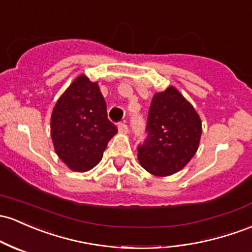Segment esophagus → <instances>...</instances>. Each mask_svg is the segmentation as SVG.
I'll return each mask as SVG.
<instances>
[{
	"label": "esophagus",
	"instance_id": "esophagus-1",
	"mask_svg": "<svg viewBox=\"0 0 252 252\" xmlns=\"http://www.w3.org/2000/svg\"><path fill=\"white\" fill-rule=\"evenodd\" d=\"M118 131H120L121 134H128L129 131L128 126H126V123H120L118 124Z\"/></svg>",
	"mask_w": 252,
	"mask_h": 252
}]
</instances>
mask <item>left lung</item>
I'll return each instance as SVG.
<instances>
[{
	"instance_id": "1",
	"label": "left lung",
	"mask_w": 252,
	"mask_h": 252,
	"mask_svg": "<svg viewBox=\"0 0 252 252\" xmlns=\"http://www.w3.org/2000/svg\"><path fill=\"white\" fill-rule=\"evenodd\" d=\"M148 136L139 146L137 159L151 175L179 172L200 145L202 122L195 107L173 86L153 95L147 121Z\"/></svg>"
}]
</instances>
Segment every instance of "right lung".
<instances>
[{"mask_svg": "<svg viewBox=\"0 0 252 252\" xmlns=\"http://www.w3.org/2000/svg\"><path fill=\"white\" fill-rule=\"evenodd\" d=\"M51 139L59 158L71 171L86 172L100 162L117 126L107 118L98 82L81 74L63 92L51 113Z\"/></svg>", "mask_w": 252, "mask_h": 252, "instance_id": "right-lung-1", "label": "right lung"}]
</instances>
